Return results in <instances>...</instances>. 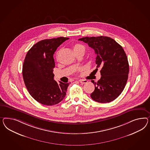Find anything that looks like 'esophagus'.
<instances>
[{
    "label": "esophagus",
    "instance_id": "esophagus-1",
    "mask_svg": "<svg viewBox=\"0 0 150 150\" xmlns=\"http://www.w3.org/2000/svg\"><path fill=\"white\" fill-rule=\"evenodd\" d=\"M79 82L82 84H85V83H87L88 81L86 80H84V79H80V80H79Z\"/></svg>",
    "mask_w": 150,
    "mask_h": 150
}]
</instances>
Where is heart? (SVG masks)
Returning <instances> with one entry per match:
<instances>
[{
  "instance_id": "obj_1",
  "label": "heart",
  "mask_w": 150,
  "mask_h": 150,
  "mask_svg": "<svg viewBox=\"0 0 150 150\" xmlns=\"http://www.w3.org/2000/svg\"><path fill=\"white\" fill-rule=\"evenodd\" d=\"M81 46V45H75V46L74 48H76V47H79V46Z\"/></svg>"
}]
</instances>
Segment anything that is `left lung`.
Instances as JSON below:
<instances>
[{
	"instance_id": "1",
	"label": "left lung",
	"mask_w": 150,
	"mask_h": 150,
	"mask_svg": "<svg viewBox=\"0 0 150 150\" xmlns=\"http://www.w3.org/2000/svg\"><path fill=\"white\" fill-rule=\"evenodd\" d=\"M87 43L97 54V69L101 76L97 82L92 80L95 89L91 97L94 101L107 103L121 94L128 77L129 64L121 46L110 37H83L79 39Z\"/></svg>"
}]
</instances>
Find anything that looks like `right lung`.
Instances as JSON below:
<instances>
[{
  "label": "right lung",
  "mask_w": 150,
  "mask_h": 150,
  "mask_svg": "<svg viewBox=\"0 0 150 150\" xmlns=\"http://www.w3.org/2000/svg\"><path fill=\"white\" fill-rule=\"evenodd\" d=\"M68 38L45 39L34 45L28 51L23 65L22 74L29 93L35 100L45 105H56L65 97L69 83L53 79L55 63L53 54Z\"/></svg>",
  "instance_id": "add662e5"
}]
</instances>
